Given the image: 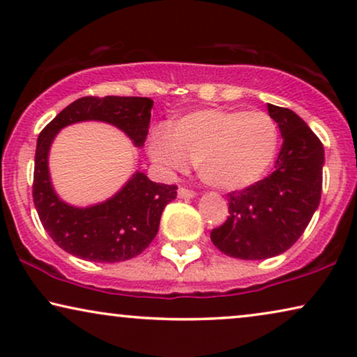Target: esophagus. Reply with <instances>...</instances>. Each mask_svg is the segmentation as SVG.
Returning <instances> with one entry per match:
<instances>
[{"mask_svg": "<svg viewBox=\"0 0 357 357\" xmlns=\"http://www.w3.org/2000/svg\"><path fill=\"white\" fill-rule=\"evenodd\" d=\"M195 193L193 190H188V188H185V187H180L178 188V198H183V199H190V198H195Z\"/></svg>", "mask_w": 357, "mask_h": 357, "instance_id": "34e87169", "label": "esophagus"}]
</instances>
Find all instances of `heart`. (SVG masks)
I'll list each match as a JSON object with an SVG mask.
<instances>
[{
	"label": "heart",
	"instance_id": "obj_1",
	"mask_svg": "<svg viewBox=\"0 0 357 357\" xmlns=\"http://www.w3.org/2000/svg\"><path fill=\"white\" fill-rule=\"evenodd\" d=\"M278 148L275 120L265 112L237 109L195 110L158 126L148 139L149 158L169 172L192 160L199 178L222 192L257 183L270 167Z\"/></svg>",
	"mask_w": 357,
	"mask_h": 357
}]
</instances>
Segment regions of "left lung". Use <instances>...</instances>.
<instances>
[{
  "label": "left lung",
  "instance_id": "8db88e82",
  "mask_svg": "<svg viewBox=\"0 0 357 357\" xmlns=\"http://www.w3.org/2000/svg\"><path fill=\"white\" fill-rule=\"evenodd\" d=\"M282 146L275 170L250 187L227 195V221L211 231L219 250L241 260L281 255L297 242L321 197L325 151L299 115L268 104Z\"/></svg>",
  "mask_w": 357,
  "mask_h": 357
}]
</instances>
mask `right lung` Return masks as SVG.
<instances>
[{
	"instance_id": "obj_1",
	"label": "right lung",
	"mask_w": 357,
	"mask_h": 357,
	"mask_svg": "<svg viewBox=\"0 0 357 357\" xmlns=\"http://www.w3.org/2000/svg\"><path fill=\"white\" fill-rule=\"evenodd\" d=\"M153 104L148 97H81L38 135L33 204L43 229L65 252L87 261L116 263L139 255L153 242L160 214L177 197L175 185L151 182L144 172L136 170L114 197L79 208L58 197L48 170V153L58 131L79 121L114 125L141 148L148 136Z\"/></svg>"
}]
</instances>
